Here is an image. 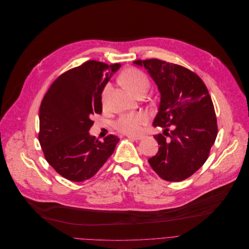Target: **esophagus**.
I'll return each instance as SVG.
<instances>
[{
    "instance_id": "obj_1",
    "label": "esophagus",
    "mask_w": 249,
    "mask_h": 249,
    "mask_svg": "<svg viewBox=\"0 0 249 249\" xmlns=\"http://www.w3.org/2000/svg\"><path fill=\"white\" fill-rule=\"evenodd\" d=\"M127 138L131 139V140H134V141H137V140H140L142 138V136H132V135H127Z\"/></svg>"
}]
</instances>
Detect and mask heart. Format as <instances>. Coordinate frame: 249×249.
<instances>
[{"label":"heart","instance_id":"obj_1","mask_svg":"<svg viewBox=\"0 0 249 249\" xmlns=\"http://www.w3.org/2000/svg\"><path fill=\"white\" fill-rule=\"evenodd\" d=\"M122 83L137 96L143 95L150 87V79L145 72L136 69L128 68L121 75ZM111 93V85L106 84L102 90L101 101L105 106ZM149 117L145 113H127L122 115L116 122V128L127 135H137L142 131V127L147 124Z\"/></svg>","mask_w":249,"mask_h":249}]
</instances>
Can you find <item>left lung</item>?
<instances>
[{"label": "left lung", "instance_id": "8db88e82", "mask_svg": "<svg viewBox=\"0 0 249 249\" xmlns=\"http://www.w3.org/2000/svg\"><path fill=\"white\" fill-rule=\"evenodd\" d=\"M134 64L148 71L161 93L153 124L164 128V134L154 135L160 147L148 162L165 180L186 179L206 162L217 137V118L209 91L199 76L182 66L159 59L137 60Z\"/></svg>", "mask_w": 249, "mask_h": 249}]
</instances>
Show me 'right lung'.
I'll return each instance as SVG.
<instances>
[{"label":"right lung","mask_w":249,"mask_h":249,"mask_svg":"<svg viewBox=\"0 0 249 249\" xmlns=\"http://www.w3.org/2000/svg\"><path fill=\"white\" fill-rule=\"evenodd\" d=\"M120 67L86 61L58 76L43 98L38 139L46 161L69 180L92 178L120 140L110 134L101 142L88 132L92 117L102 113V90Z\"/></svg>","instance_id":"obj_1"}]
</instances>
